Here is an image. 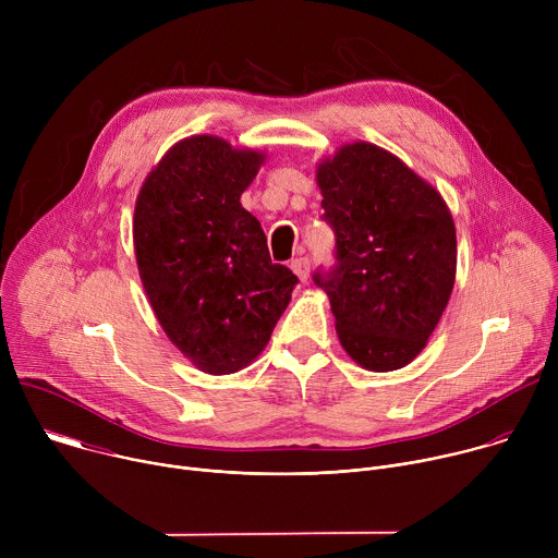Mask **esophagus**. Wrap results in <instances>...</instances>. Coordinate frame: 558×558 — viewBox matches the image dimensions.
<instances>
[{
	"mask_svg": "<svg viewBox=\"0 0 558 558\" xmlns=\"http://www.w3.org/2000/svg\"><path fill=\"white\" fill-rule=\"evenodd\" d=\"M291 269H293V274L304 282V280L308 278V271H311V260H308L306 256L295 258V260L291 263Z\"/></svg>",
	"mask_w": 558,
	"mask_h": 558,
	"instance_id": "34e87169",
	"label": "esophagus"
}]
</instances>
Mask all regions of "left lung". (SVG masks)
Segmentation results:
<instances>
[{
    "instance_id": "left-lung-1",
    "label": "left lung",
    "mask_w": 558,
    "mask_h": 558,
    "mask_svg": "<svg viewBox=\"0 0 558 558\" xmlns=\"http://www.w3.org/2000/svg\"><path fill=\"white\" fill-rule=\"evenodd\" d=\"M336 267L313 282L331 300L344 351L375 373L411 364L450 300L454 222L441 194L373 143L342 145L317 166Z\"/></svg>"
}]
</instances>
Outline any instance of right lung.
I'll return each instance as SVG.
<instances>
[{
  "mask_svg": "<svg viewBox=\"0 0 558 558\" xmlns=\"http://www.w3.org/2000/svg\"><path fill=\"white\" fill-rule=\"evenodd\" d=\"M265 154L198 134L147 174L134 207L138 276L172 344L205 373L227 375L267 347L298 278L274 265L241 194Z\"/></svg>",
  "mask_w": 558,
  "mask_h": 558,
  "instance_id": "obj_1",
  "label": "right lung"
}]
</instances>
